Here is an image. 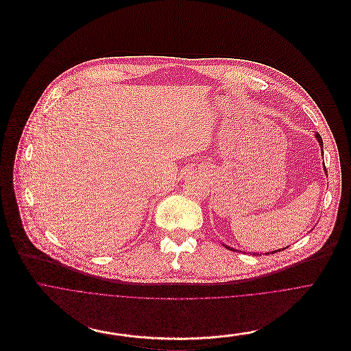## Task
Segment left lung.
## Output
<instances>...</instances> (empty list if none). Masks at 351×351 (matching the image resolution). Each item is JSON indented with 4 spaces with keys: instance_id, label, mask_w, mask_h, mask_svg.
I'll list each match as a JSON object with an SVG mask.
<instances>
[{
    "instance_id": "8db88e82",
    "label": "left lung",
    "mask_w": 351,
    "mask_h": 351,
    "mask_svg": "<svg viewBox=\"0 0 351 351\" xmlns=\"http://www.w3.org/2000/svg\"><path fill=\"white\" fill-rule=\"evenodd\" d=\"M315 136H317V139H318V143H319V145H321V147H322V138H321V135H319V134H317V135H315ZM226 247H227V249H230V246H226ZM230 250H234V249H230ZM282 250H285V247H284V249H282ZM275 252H278V250H275ZM275 252H271V253H272V254H274V253H275ZM254 254H257V253H254ZM265 254H268V253H265Z\"/></svg>"
}]
</instances>
